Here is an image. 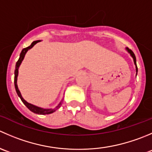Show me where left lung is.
I'll return each instance as SVG.
<instances>
[{
    "instance_id": "1",
    "label": "left lung",
    "mask_w": 152,
    "mask_h": 152,
    "mask_svg": "<svg viewBox=\"0 0 152 152\" xmlns=\"http://www.w3.org/2000/svg\"><path fill=\"white\" fill-rule=\"evenodd\" d=\"M126 50L127 51H128V53H129V54L131 55L132 57L133 61H134V65H135L136 72H137V64H136V57H135V55H134V53H133L132 50H130V49H129V48H126ZM137 73H136V76H137Z\"/></svg>"
}]
</instances>
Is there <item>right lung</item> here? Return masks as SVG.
Returning a JSON list of instances; mask_svg holds the SVG:
<instances>
[{"instance_id": "1", "label": "right lung", "mask_w": 152, "mask_h": 152, "mask_svg": "<svg viewBox=\"0 0 152 152\" xmlns=\"http://www.w3.org/2000/svg\"><path fill=\"white\" fill-rule=\"evenodd\" d=\"M41 40H36V41H34L33 42H32L31 44V45H29L28 47L27 48H23L22 50V51H21L20 54V58L19 59H18V61L16 63V65H15V90H16V92H17V94L18 95V96L20 97V99H21V101L23 102V103L24 104L26 105V107H27V108L29 110H31V112H33L34 113H36V114H39V115H48V114H50V113H54L55 111H56L57 109H59V107H60V106L62 105V100L59 103V104L56 106L55 108H50V109H45V108H42V107H37V106H35L34 104H31L28 103V102H27L25 100V99L23 98L22 95H21L19 89H18V83H17V81H18V69H19V67L20 65H21V63H22L24 57H25V55L26 53H27V51H28V50H30L31 48L34 47V45H36L37 42H40Z\"/></svg>"}]
</instances>
